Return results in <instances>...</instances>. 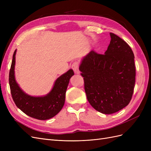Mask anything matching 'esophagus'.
I'll return each mask as SVG.
<instances>
[{"instance_id":"esophagus-1","label":"esophagus","mask_w":151,"mask_h":151,"mask_svg":"<svg viewBox=\"0 0 151 151\" xmlns=\"http://www.w3.org/2000/svg\"><path fill=\"white\" fill-rule=\"evenodd\" d=\"M79 64L78 62H74V63H72V68L73 69V70H74L75 74H79L80 72H79Z\"/></svg>"}]
</instances>
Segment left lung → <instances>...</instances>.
<instances>
[{"label":"left lung","instance_id":"left-lung-1","mask_svg":"<svg viewBox=\"0 0 151 151\" xmlns=\"http://www.w3.org/2000/svg\"><path fill=\"white\" fill-rule=\"evenodd\" d=\"M104 54L91 51L79 67L87 99L96 110L112 114L129 104L135 83L133 52L124 40L110 33Z\"/></svg>","mask_w":151,"mask_h":151}]
</instances>
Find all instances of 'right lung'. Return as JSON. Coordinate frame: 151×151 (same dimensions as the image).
Returning <instances> with one entry per match:
<instances>
[{
  "label": "right lung",
  "mask_w": 151,
  "mask_h": 151,
  "mask_svg": "<svg viewBox=\"0 0 151 151\" xmlns=\"http://www.w3.org/2000/svg\"><path fill=\"white\" fill-rule=\"evenodd\" d=\"M14 52L9 71L11 93L14 102L18 108L30 117L40 120L50 119L55 116L63 108L65 103V93L70 77L74 74L70 69L56 80L52 91L42 97L31 96L24 93L16 83L14 76L15 55Z\"/></svg>",
  "instance_id": "add662e5"
}]
</instances>
